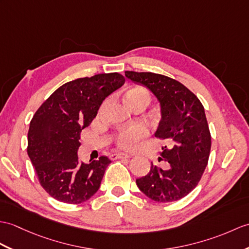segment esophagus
I'll list each match as a JSON object with an SVG mask.
<instances>
[{
  "mask_svg": "<svg viewBox=\"0 0 249 249\" xmlns=\"http://www.w3.org/2000/svg\"><path fill=\"white\" fill-rule=\"evenodd\" d=\"M110 158L112 160H114V159H129L130 156L127 154H123V153H118V154H112L110 156Z\"/></svg>",
  "mask_w": 249,
  "mask_h": 249,
  "instance_id": "34e87169",
  "label": "esophagus"
}]
</instances>
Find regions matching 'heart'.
I'll list each match as a JSON object with an SVG mask.
<instances>
[{"label":"heart","instance_id":"b5f03b06","mask_svg":"<svg viewBox=\"0 0 249 249\" xmlns=\"http://www.w3.org/2000/svg\"><path fill=\"white\" fill-rule=\"evenodd\" d=\"M124 101L129 107L137 105V104H145L147 106L151 102V92L143 86H131L125 92ZM146 136L147 129L145 126L135 125L121 131L115 137V144L120 148L130 151V149H134L138 145V143Z\"/></svg>","mask_w":249,"mask_h":249}]
</instances>
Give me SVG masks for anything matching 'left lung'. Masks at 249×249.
Masks as SVG:
<instances>
[{
    "instance_id": "8db88e82",
    "label": "left lung",
    "mask_w": 249,
    "mask_h": 249,
    "mask_svg": "<svg viewBox=\"0 0 249 249\" xmlns=\"http://www.w3.org/2000/svg\"><path fill=\"white\" fill-rule=\"evenodd\" d=\"M125 75L158 98L162 118L155 136L169 143L160 153L169 169L152 163L148 174L137 179V186L158 203L180 199L197 186L209 159L211 134L203 104L186 86L165 75L134 71Z\"/></svg>"
}]
</instances>
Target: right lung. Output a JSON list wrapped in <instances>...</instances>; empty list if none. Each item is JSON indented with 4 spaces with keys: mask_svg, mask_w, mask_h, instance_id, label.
Masks as SVG:
<instances>
[{
    "mask_svg": "<svg viewBox=\"0 0 249 249\" xmlns=\"http://www.w3.org/2000/svg\"><path fill=\"white\" fill-rule=\"evenodd\" d=\"M125 83L119 73L77 78L59 87L31 121L27 154L41 187L66 204L91 198L111 162L101 156L89 164L78 161L80 132L96 117L103 101Z\"/></svg>",
    "mask_w": 249,
    "mask_h": 249,
    "instance_id": "obj_1",
    "label": "right lung"
}]
</instances>
